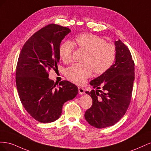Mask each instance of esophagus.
<instances>
[{"label":"esophagus","instance_id":"obj_1","mask_svg":"<svg viewBox=\"0 0 151 151\" xmlns=\"http://www.w3.org/2000/svg\"><path fill=\"white\" fill-rule=\"evenodd\" d=\"M78 90H79V93L80 94H85V90L83 88H81V87H78Z\"/></svg>","mask_w":151,"mask_h":151}]
</instances>
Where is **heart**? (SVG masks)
<instances>
[{
  "label": "heart",
  "instance_id": "b5f03b06",
  "mask_svg": "<svg viewBox=\"0 0 151 151\" xmlns=\"http://www.w3.org/2000/svg\"><path fill=\"white\" fill-rule=\"evenodd\" d=\"M76 42L79 48L86 50L88 54L84 59L86 63H76L67 69L66 76L72 83L83 84L94 71L96 74L101 75L113 65L116 59V48L113 44L92 34L77 36ZM74 50V45L72 42L62 43L58 50L61 60L66 63L70 62Z\"/></svg>",
  "mask_w": 151,
  "mask_h": 151
}]
</instances>
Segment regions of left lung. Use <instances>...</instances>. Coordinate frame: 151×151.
<instances>
[{"label":"left lung","instance_id":"obj_1","mask_svg":"<svg viewBox=\"0 0 151 151\" xmlns=\"http://www.w3.org/2000/svg\"><path fill=\"white\" fill-rule=\"evenodd\" d=\"M115 63L106 72L90 82L96 91L86 92L92 98L93 104L86 110L85 119L97 129L115 125L124 116L131 101L134 62L129 49L121 40L115 42Z\"/></svg>","mask_w":151,"mask_h":151}]
</instances>
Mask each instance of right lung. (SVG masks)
Instances as JSON below:
<instances>
[{"instance_id": "right-lung-1", "label": "right lung", "mask_w": 151, "mask_h": 151, "mask_svg": "<svg viewBox=\"0 0 151 151\" xmlns=\"http://www.w3.org/2000/svg\"><path fill=\"white\" fill-rule=\"evenodd\" d=\"M70 32L50 24L36 31L22 47L16 66V83L22 106L34 119L51 123L60 116L63 104L74 99L77 87L68 81L59 84L48 78L60 60L62 40Z\"/></svg>"}]
</instances>
